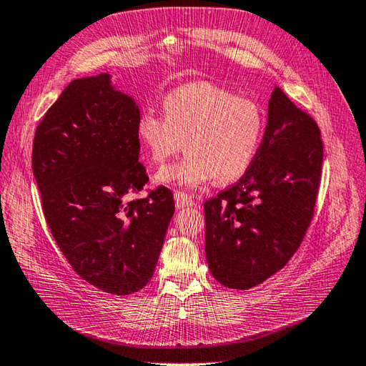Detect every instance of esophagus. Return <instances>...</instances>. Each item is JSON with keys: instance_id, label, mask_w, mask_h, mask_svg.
I'll return each instance as SVG.
<instances>
[{"instance_id": "1", "label": "esophagus", "mask_w": 366, "mask_h": 366, "mask_svg": "<svg viewBox=\"0 0 366 366\" xmlns=\"http://www.w3.org/2000/svg\"><path fill=\"white\" fill-rule=\"evenodd\" d=\"M174 199H176V206L179 207V209H182V207L195 206V199H193L192 197H189L187 193L176 192V193H174Z\"/></svg>"}]
</instances>
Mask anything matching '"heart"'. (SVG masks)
Segmentation results:
<instances>
[{"label":"heart","instance_id":"b5f03b06","mask_svg":"<svg viewBox=\"0 0 366 366\" xmlns=\"http://www.w3.org/2000/svg\"><path fill=\"white\" fill-rule=\"evenodd\" d=\"M263 127L262 107L252 99L202 81L168 92L163 116L142 111L136 136L149 162L159 167L185 146V159L160 169L155 181L193 189L214 177L225 184L244 174L259 150Z\"/></svg>","mask_w":366,"mask_h":366}]
</instances>
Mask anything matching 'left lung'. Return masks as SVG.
Segmentation results:
<instances>
[{"instance_id":"8db88e82","label":"left lung","mask_w":366,"mask_h":366,"mask_svg":"<svg viewBox=\"0 0 366 366\" xmlns=\"http://www.w3.org/2000/svg\"><path fill=\"white\" fill-rule=\"evenodd\" d=\"M322 160L317 124L274 87L252 164L204 203V252L216 281L247 290L285 267L311 224Z\"/></svg>"}]
</instances>
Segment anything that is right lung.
Returning <instances> with one entry per match:
<instances>
[{"label":"right lung","mask_w":366,"mask_h":366,"mask_svg":"<svg viewBox=\"0 0 366 366\" xmlns=\"http://www.w3.org/2000/svg\"><path fill=\"white\" fill-rule=\"evenodd\" d=\"M134 98L111 76L74 79L36 128L33 174L47 225L76 273L112 295L150 281L174 214L171 190L125 203L149 177Z\"/></svg>","instance_id":"add662e5"}]
</instances>
